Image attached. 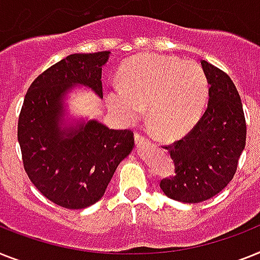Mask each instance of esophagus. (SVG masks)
Returning a JSON list of instances; mask_svg holds the SVG:
<instances>
[{"mask_svg":"<svg viewBox=\"0 0 260 260\" xmlns=\"http://www.w3.org/2000/svg\"><path fill=\"white\" fill-rule=\"evenodd\" d=\"M134 139H135V143H138V145H143V143L149 142V139L146 138L145 135L141 134V133H135Z\"/></svg>","mask_w":260,"mask_h":260,"instance_id":"obj_1","label":"esophagus"}]
</instances>
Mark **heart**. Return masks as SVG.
I'll list each match as a JSON object with an SVG mask.
<instances>
[{"instance_id": "heart-1", "label": "heart", "mask_w": 260, "mask_h": 260, "mask_svg": "<svg viewBox=\"0 0 260 260\" xmlns=\"http://www.w3.org/2000/svg\"><path fill=\"white\" fill-rule=\"evenodd\" d=\"M119 79L122 87L107 95L111 109L133 123L149 107L150 126L165 139L179 138L194 127L209 95L203 69L170 55H135L122 66Z\"/></svg>"}]
</instances>
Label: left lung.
<instances>
[{"instance_id": "left-lung-1", "label": "left lung", "mask_w": 260, "mask_h": 260, "mask_svg": "<svg viewBox=\"0 0 260 260\" xmlns=\"http://www.w3.org/2000/svg\"><path fill=\"white\" fill-rule=\"evenodd\" d=\"M209 82V105L197 125L166 146L175 174L160 181L174 201L199 203L220 192L237 171L246 146V119L237 87L226 73L202 59Z\"/></svg>"}]
</instances>
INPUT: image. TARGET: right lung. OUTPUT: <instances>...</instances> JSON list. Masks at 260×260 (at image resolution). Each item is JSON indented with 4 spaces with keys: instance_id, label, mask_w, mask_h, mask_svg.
Listing matches in <instances>:
<instances>
[{
    "instance_id": "obj_1",
    "label": "right lung",
    "mask_w": 260,
    "mask_h": 260,
    "mask_svg": "<svg viewBox=\"0 0 260 260\" xmlns=\"http://www.w3.org/2000/svg\"><path fill=\"white\" fill-rule=\"evenodd\" d=\"M109 54H70L50 66L30 85L19 113L23 169L41 194L65 209L98 202L134 145L132 130H114L98 121L62 127V104L73 86H87L102 98V66Z\"/></svg>"
}]
</instances>
